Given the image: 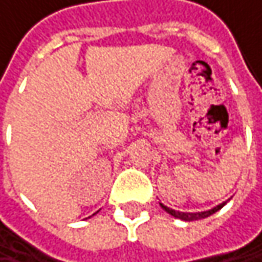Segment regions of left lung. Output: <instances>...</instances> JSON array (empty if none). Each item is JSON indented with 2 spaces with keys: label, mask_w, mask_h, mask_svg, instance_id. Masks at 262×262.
Instances as JSON below:
<instances>
[{
  "label": "left lung",
  "mask_w": 262,
  "mask_h": 262,
  "mask_svg": "<svg viewBox=\"0 0 262 262\" xmlns=\"http://www.w3.org/2000/svg\"><path fill=\"white\" fill-rule=\"evenodd\" d=\"M226 203H227V201H226ZM226 203H221L220 206H216V207H213V209H210V210H206V212H196V213L178 212V210H173V209H170V207H167V206H164V204H161V203H160V206H161L167 213H170L172 216H175V218H178V220H183V221H195V220H203V218H207V216L213 215L215 212H218L220 209H223V207L226 206Z\"/></svg>",
  "instance_id": "8db88e82"
}]
</instances>
